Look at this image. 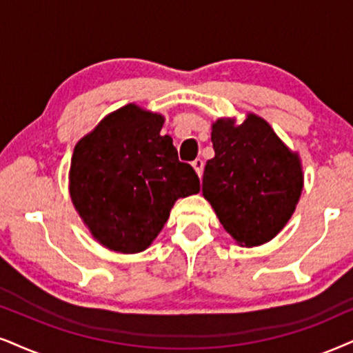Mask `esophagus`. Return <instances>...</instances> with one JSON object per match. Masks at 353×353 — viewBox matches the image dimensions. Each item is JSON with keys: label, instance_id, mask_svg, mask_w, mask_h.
Here are the masks:
<instances>
[{"label": "esophagus", "instance_id": "34e87169", "mask_svg": "<svg viewBox=\"0 0 353 353\" xmlns=\"http://www.w3.org/2000/svg\"><path fill=\"white\" fill-rule=\"evenodd\" d=\"M192 166H194L195 172L199 174V177H202V174H203V161H202V159L197 158L195 161H192Z\"/></svg>", "mask_w": 353, "mask_h": 353}]
</instances>
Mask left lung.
Here are the masks:
<instances>
[{
    "label": "left lung",
    "mask_w": 353,
    "mask_h": 353,
    "mask_svg": "<svg viewBox=\"0 0 353 353\" xmlns=\"http://www.w3.org/2000/svg\"><path fill=\"white\" fill-rule=\"evenodd\" d=\"M215 156L203 171V197L241 246L270 241L295 212L303 189L296 153L282 143L264 119L249 114L236 127L212 125Z\"/></svg>",
    "instance_id": "8db88e82"
}]
</instances>
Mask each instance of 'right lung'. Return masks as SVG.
Wrapping results in <instances>:
<instances>
[{
  "label": "right lung",
  "instance_id": "add662e5",
  "mask_svg": "<svg viewBox=\"0 0 353 353\" xmlns=\"http://www.w3.org/2000/svg\"><path fill=\"white\" fill-rule=\"evenodd\" d=\"M164 119L135 104L115 110L74 146L70 195L102 246L145 251L163 230L174 202L197 194L194 168L181 163Z\"/></svg>",
  "mask_w": 353,
  "mask_h": 353
}]
</instances>
